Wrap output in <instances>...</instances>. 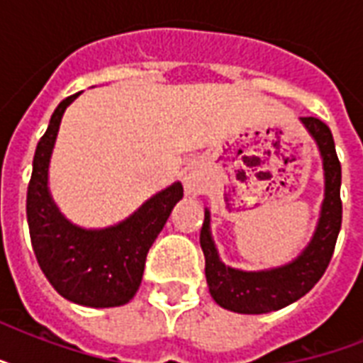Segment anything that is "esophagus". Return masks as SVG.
Masks as SVG:
<instances>
[{"instance_id":"34e87169","label":"esophagus","mask_w":363,"mask_h":363,"mask_svg":"<svg viewBox=\"0 0 363 363\" xmlns=\"http://www.w3.org/2000/svg\"><path fill=\"white\" fill-rule=\"evenodd\" d=\"M186 190L190 194H199V192H201V188L198 186V182L192 181V179H188V181H186Z\"/></svg>"}]
</instances>
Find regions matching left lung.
I'll list each match as a JSON object with an SVG mask.
<instances>
[{"label":"left lung","instance_id":"left-lung-1","mask_svg":"<svg viewBox=\"0 0 363 363\" xmlns=\"http://www.w3.org/2000/svg\"><path fill=\"white\" fill-rule=\"evenodd\" d=\"M301 122L320 148L326 177V194L313 241L292 264L277 269H232L218 259V252L209 232V211H205L203 228L199 233L201 250L205 254V277L211 296L224 309L245 315H262L282 309L303 298L320 281V277L330 265L343 220L341 162L335 152L332 130L315 116H303Z\"/></svg>","mask_w":363,"mask_h":363}]
</instances>
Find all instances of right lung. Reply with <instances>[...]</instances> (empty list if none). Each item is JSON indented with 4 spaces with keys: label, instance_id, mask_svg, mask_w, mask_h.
<instances>
[{
    "label": "right lung",
    "instance_id": "obj_1",
    "mask_svg": "<svg viewBox=\"0 0 363 363\" xmlns=\"http://www.w3.org/2000/svg\"><path fill=\"white\" fill-rule=\"evenodd\" d=\"M77 96L56 107L37 143L26 199L31 247L60 296L86 307H116L128 303L139 290L148 248L182 198V184L175 182L152 196L118 226L82 230L65 220L48 194V162L62 115Z\"/></svg>",
    "mask_w": 363,
    "mask_h": 363
}]
</instances>
